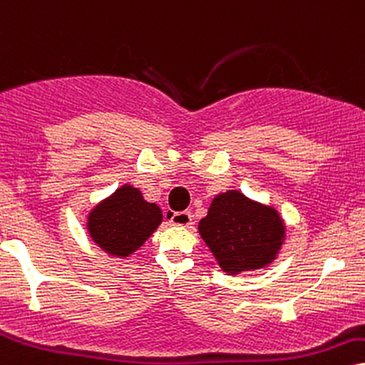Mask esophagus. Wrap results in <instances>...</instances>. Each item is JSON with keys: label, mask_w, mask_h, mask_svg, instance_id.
<instances>
[{"label": "esophagus", "mask_w": 365, "mask_h": 365, "mask_svg": "<svg viewBox=\"0 0 365 365\" xmlns=\"http://www.w3.org/2000/svg\"><path fill=\"white\" fill-rule=\"evenodd\" d=\"M169 222L175 225V227H190L192 222V217L190 211H179V213H165Z\"/></svg>", "instance_id": "esophagus-1"}]
</instances>
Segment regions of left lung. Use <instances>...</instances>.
<instances>
[{
	"label": "left lung",
	"instance_id": "left-lung-1",
	"mask_svg": "<svg viewBox=\"0 0 365 365\" xmlns=\"http://www.w3.org/2000/svg\"><path fill=\"white\" fill-rule=\"evenodd\" d=\"M197 232L228 276L267 267L286 240V223L279 211L237 190L213 197Z\"/></svg>",
	"mask_w": 365,
	"mask_h": 365
}]
</instances>
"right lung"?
<instances>
[{
	"mask_svg": "<svg viewBox=\"0 0 365 365\" xmlns=\"http://www.w3.org/2000/svg\"><path fill=\"white\" fill-rule=\"evenodd\" d=\"M162 223V211L138 187L123 184L88 213L91 240L111 257L127 259L145 244Z\"/></svg>",
	"mask_w": 365,
	"mask_h": 365,
	"instance_id": "add662e5",
	"label": "right lung"
}]
</instances>
